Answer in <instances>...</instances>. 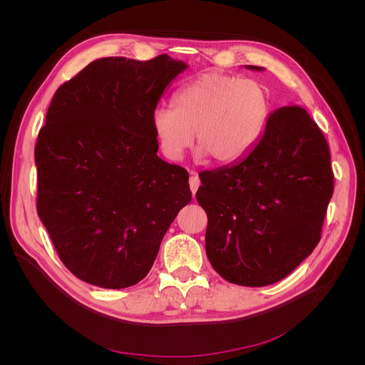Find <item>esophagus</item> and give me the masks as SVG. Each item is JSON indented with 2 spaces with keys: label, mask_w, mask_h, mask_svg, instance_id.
Segmentation results:
<instances>
[{
  "label": "esophagus",
  "mask_w": 365,
  "mask_h": 365,
  "mask_svg": "<svg viewBox=\"0 0 365 365\" xmlns=\"http://www.w3.org/2000/svg\"><path fill=\"white\" fill-rule=\"evenodd\" d=\"M189 184H190L192 193L195 195L196 190H197V187H200V184H201L200 178H197V173L196 172H190V181H189Z\"/></svg>",
  "instance_id": "1"
}]
</instances>
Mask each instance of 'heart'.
<instances>
[{"instance_id":"b5f03b06","label":"heart","mask_w":365,"mask_h":365,"mask_svg":"<svg viewBox=\"0 0 365 365\" xmlns=\"http://www.w3.org/2000/svg\"><path fill=\"white\" fill-rule=\"evenodd\" d=\"M269 118L267 88L252 79L208 73L173 94V108L157 106L150 128L163 157L181 161L195 140L196 157L233 163L245 157L262 137Z\"/></svg>"}]
</instances>
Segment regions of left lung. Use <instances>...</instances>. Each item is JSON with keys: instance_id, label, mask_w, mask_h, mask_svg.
<instances>
[{"instance_id": "1", "label": "left lung", "mask_w": 365, "mask_h": 365, "mask_svg": "<svg viewBox=\"0 0 365 365\" xmlns=\"http://www.w3.org/2000/svg\"><path fill=\"white\" fill-rule=\"evenodd\" d=\"M200 178L196 200L208 217L205 252L227 282L272 284L319 242L334 172L327 141L306 109H275L244 158Z\"/></svg>"}]
</instances>
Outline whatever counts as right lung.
I'll return each instance as SVG.
<instances>
[{
    "instance_id": "right-lung-1",
    "label": "right lung",
    "mask_w": 365,
    "mask_h": 365,
    "mask_svg": "<svg viewBox=\"0 0 365 365\" xmlns=\"http://www.w3.org/2000/svg\"><path fill=\"white\" fill-rule=\"evenodd\" d=\"M189 65L102 58L54 93L35 148L38 215L77 279L121 289L146 277L180 210L189 173L161 160L150 128Z\"/></svg>"
}]
</instances>
